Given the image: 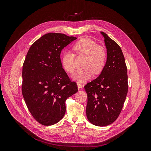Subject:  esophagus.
I'll use <instances>...</instances> for the list:
<instances>
[{
  "instance_id": "obj_1",
  "label": "esophagus",
  "mask_w": 151,
  "mask_h": 151,
  "mask_svg": "<svg viewBox=\"0 0 151 151\" xmlns=\"http://www.w3.org/2000/svg\"><path fill=\"white\" fill-rule=\"evenodd\" d=\"M77 85H78V87L79 89L82 88V87H83V85H82L81 83H80L79 82H78V83H77Z\"/></svg>"
}]
</instances>
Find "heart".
I'll return each instance as SVG.
<instances>
[{"mask_svg":"<svg viewBox=\"0 0 151 151\" xmlns=\"http://www.w3.org/2000/svg\"><path fill=\"white\" fill-rule=\"evenodd\" d=\"M73 50L76 55H84L82 69L77 70L73 73L72 78L78 82L87 81L95 74H100L104 68L107 61L106 50L97 43L88 37H84L73 46ZM75 55L72 52L64 53L61 58V64L67 72L72 73L75 68Z\"/></svg>","mask_w":151,"mask_h":151,"instance_id":"obj_1","label":"heart"}]
</instances>
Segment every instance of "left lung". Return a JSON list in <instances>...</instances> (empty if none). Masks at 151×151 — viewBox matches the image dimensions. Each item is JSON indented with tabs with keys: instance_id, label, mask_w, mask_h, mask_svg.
I'll list each match as a JSON object with an SVG mask.
<instances>
[{
	"instance_id": "1",
	"label": "left lung",
	"mask_w": 151,
	"mask_h": 151,
	"mask_svg": "<svg viewBox=\"0 0 151 151\" xmlns=\"http://www.w3.org/2000/svg\"><path fill=\"white\" fill-rule=\"evenodd\" d=\"M107 61L96 79L85 85L87 94L86 114L89 121L97 126L114 122L119 115L128 93L127 68L121 47L105 33Z\"/></svg>"
}]
</instances>
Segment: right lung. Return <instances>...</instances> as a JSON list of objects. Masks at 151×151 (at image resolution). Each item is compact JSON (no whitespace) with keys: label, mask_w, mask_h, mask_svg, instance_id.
I'll return each instance as SVG.
<instances>
[{"label":"right lung","mask_w":151,"mask_h":151,"mask_svg":"<svg viewBox=\"0 0 151 151\" xmlns=\"http://www.w3.org/2000/svg\"><path fill=\"white\" fill-rule=\"evenodd\" d=\"M76 39L62 33H47L27 52L21 90L29 112L42 125H51L61 120L66 112V99L78 91L60 60L61 50Z\"/></svg>","instance_id":"obj_1"}]
</instances>
